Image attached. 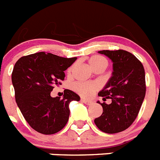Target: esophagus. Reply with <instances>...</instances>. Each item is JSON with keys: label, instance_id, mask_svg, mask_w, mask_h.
Instances as JSON below:
<instances>
[{"label": "esophagus", "instance_id": "34e87169", "mask_svg": "<svg viewBox=\"0 0 160 160\" xmlns=\"http://www.w3.org/2000/svg\"><path fill=\"white\" fill-rule=\"evenodd\" d=\"M81 101L82 102H84L85 104H87V105H91L93 103L92 101H90V100H87V99H84V98H82Z\"/></svg>", "mask_w": 160, "mask_h": 160}]
</instances>
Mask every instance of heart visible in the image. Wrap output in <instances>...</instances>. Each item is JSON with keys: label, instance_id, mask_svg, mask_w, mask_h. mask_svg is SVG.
<instances>
[{"label": "heart", "instance_id": "1", "mask_svg": "<svg viewBox=\"0 0 160 160\" xmlns=\"http://www.w3.org/2000/svg\"><path fill=\"white\" fill-rule=\"evenodd\" d=\"M88 63L90 68L93 70H104L108 66L109 62L107 58L102 55H94L88 59ZM73 70V66L68 69V74H70ZM73 88L74 91L83 97H90L95 91L99 88V86L97 83H87V82H76L73 84Z\"/></svg>", "mask_w": 160, "mask_h": 160}]
</instances>
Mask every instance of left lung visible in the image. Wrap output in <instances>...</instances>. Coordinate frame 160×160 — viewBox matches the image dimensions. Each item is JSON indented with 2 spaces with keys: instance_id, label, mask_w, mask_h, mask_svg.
Listing matches in <instances>:
<instances>
[{
  "instance_id": "8db88e82",
  "label": "left lung",
  "mask_w": 160,
  "mask_h": 160,
  "mask_svg": "<svg viewBox=\"0 0 160 160\" xmlns=\"http://www.w3.org/2000/svg\"><path fill=\"white\" fill-rule=\"evenodd\" d=\"M113 62L112 77L98 96L111 99L102 107L101 116L94 119L100 131L114 134L128 129L138 116L146 94L145 70L135 55L123 49L101 50Z\"/></svg>"
}]
</instances>
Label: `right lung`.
<instances>
[{
	"label": "right lung",
	"mask_w": 160,
	"mask_h": 160,
	"mask_svg": "<svg viewBox=\"0 0 160 160\" xmlns=\"http://www.w3.org/2000/svg\"><path fill=\"white\" fill-rule=\"evenodd\" d=\"M76 59L40 52L22 57L14 66L12 82L17 104L29 125L41 134L60 131L69 120L70 102L80 100L67 89L62 99L50 96L55 86L62 85L64 71Z\"/></svg>",
	"instance_id": "right-lung-1"
}]
</instances>
